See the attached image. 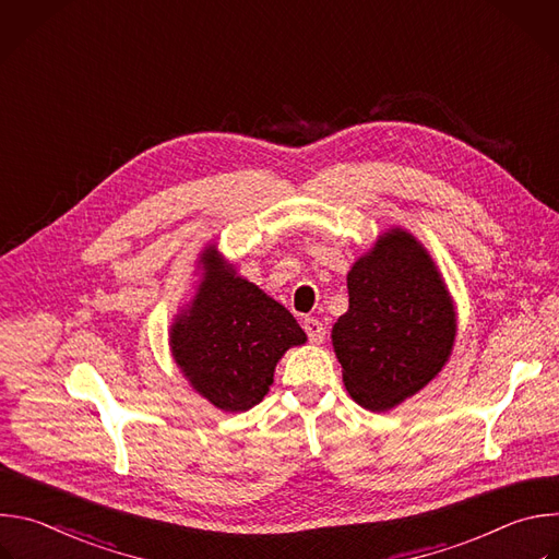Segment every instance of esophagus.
<instances>
[{
	"instance_id": "1",
	"label": "esophagus",
	"mask_w": 559,
	"mask_h": 559,
	"mask_svg": "<svg viewBox=\"0 0 559 559\" xmlns=\"http://www.w3.org/2000/svg\"><path fill=\"white\" fill-rule=\"evenodd\" d=\"M302 328H305V332H307V336H309L311 343H316V345L323 343V338H325V328H323L321 321H318V318H305Z\"/></svg>"
}]
</instances>
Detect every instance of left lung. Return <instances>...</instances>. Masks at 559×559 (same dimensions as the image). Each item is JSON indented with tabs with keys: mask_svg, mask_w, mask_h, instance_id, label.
<instances>
[{
	"mask_svg": "<svg viewBox=\"0 0 559 559\" xmlns=\"http://www.w3.org/2000/svg\"><path fill=\"white\" fill-rule=\"evenodd\" d=\"M349 309L332 330L343 382L369 412L427 386L451 356L455 307L433 259L403 227L378 236L347 274Z\"/></svg>",
	"mask_w": 559,
	"mask_h": 559,
	"instance_id": "obj_1",
	"label": "left lung"
}]
</instances>
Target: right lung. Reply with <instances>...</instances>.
Returning <instances> with one entry per match:
<instances>
[{"mask_svg":"<svg viewBox=\"0 0 559 559\" xmlns=\"http://www.w3.org/2000/svg\"><path fill=\"white\" fill-rule=\"evenodd\" d=\"M197 294L170 328L175 362L216 409L241 414L259 405L276 362L307 341L296 318L225 263L216 246L199 261Z\"/></svg>","mask_w":559,"mask_h":559,"instance_id":"1","label":"right lung"}]
</instances>
